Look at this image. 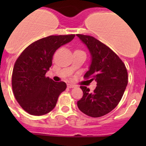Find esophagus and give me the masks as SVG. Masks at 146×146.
<instances>
[{"mask_svg": "<svg viewBox=\"0 0 146 146\" xmlns=\"http://www.w3.org/2000/svg\"><path fill=\"white\" fill-rule=\"evenodd\" d=\"M67 87L68 88H75V85H73V84H70V83H68L67 84Z\"/></svg>", "mask_w": 146, "mask_h": 146, "instance_id": "1", "label": "esophagus"}]
</instances>
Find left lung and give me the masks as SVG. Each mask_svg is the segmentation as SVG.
Returning <instances> with one entry per match:
<instances>
[{
    "mask_svg": "<svg viewBox=\"0 0 146 146\" xmlns=\"http://www.w3.org/2000/svg\"><path fill=\"white\" fill-rule=\"evenodd\" d=\"M86 45L91 56V64L85 78L97 82L94 92L80 86L83 96L77 104L86 115L100 117L114 110L121 100L128 84V73L123 61L111 48L88 35H76Z\"/></svg>",
    "mask_w": 146,
    "mask_h": 146,
    "instance_id": "left-lung-1",
    "label": "left lung"
}]
</instances>
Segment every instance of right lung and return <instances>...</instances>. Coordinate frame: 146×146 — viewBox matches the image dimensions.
<instances>
[{"instance_id":"right-lung-1","label":"right lung","mask_w":146,"mask_h":146,"mask_svg":"<svg viewBox=\"0 0 146 146\" xmlns=\"http://www.w3.org/2000/svg\"><path fill=\"white\" fill-rule=\"evenodd\" d=\"M74 37L75 35H69L42 38L28 46L17 58L12 75L13 91L17 102L29 114L50 112L66 90V82H54L45 75L55 51Z\"/></svg>"}]
</instances>
